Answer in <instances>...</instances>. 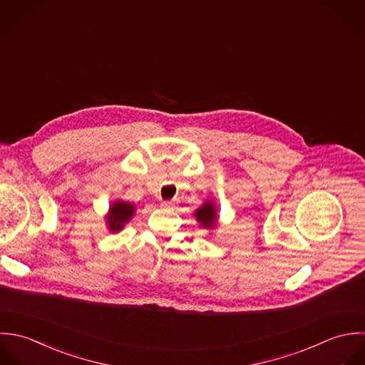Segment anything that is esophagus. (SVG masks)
<instances>
[{"instance_id":"obj_1","label":"esophagus","mask_w":365,"mask_h":365,"mask_svg":"<svg viewBox=\"0 0 365 365\" xmlns=\"http://www.w3.org/2000/svg\"><path fill=\"white\" fill-rule=\"evenodd\" d=\"M175 203H176V200H166V202H162L160 206L165 207V209H170V207L175 206Z\"/></svg>"}]
</instances>
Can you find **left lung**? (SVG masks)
<instances>
[{
    "label": "left lung",
    "instance_id": "obj_1",
    "mask_svg": "<svg viewBox=\"0 0 365 365\" xmlns=\"http://www.w3.org/2000/svg\"><path fill=\"white\" fill-rule=\"evenodd\" d=\"M195 217L199 221V224L203 228H216L217 225V220H219V215H217V209L215 202L212 200H205L203 205L195 212Z\"/></svg>",
    "mask_w": 365,
    "mask_h": 365
}]
</instances>
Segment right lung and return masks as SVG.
Masks as SVG:
<instances>
[{"label":"right lung","instance_id":"add662e5","mask_svg":"<svg viewBox=\"0 0 365 365\" xmlns=\"http://www.w3.org/2000/svg\"><path fill=\"white\" fill-rule=\"evenodd\" d=\"M135 205L117 199L114 200L110 207L108 213L106 215V225L110 232H120L127 222H130L135 215Z\"/></svg>","mask_w":365,"mask_h":365}]
</instances>
